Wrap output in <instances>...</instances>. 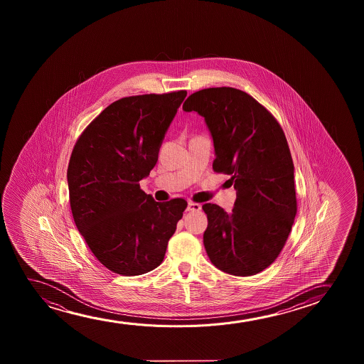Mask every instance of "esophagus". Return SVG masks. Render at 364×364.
Listing matches in <instances>:
<instances>
[{
    "label": "esophagus",
    "mask_w": 364,
    "mask_h": 364,
    "mask_svg": "<svg viewBox=\"0 0 364 364\" xmlns=\"http://www.w3.org/2000/svg\"><path fill=\"white\" fill-rule=\"evenodd\" d=\"M201 210V205L196 204V203H188V208H186V211H200Z\"/></svg>",
    "instance_id": "34e87169"
}]
</instances>
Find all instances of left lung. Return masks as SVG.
Wrapping results in <instances>:
<instances>
[{
	"label": "left lung",
	"mask_w": 364,
	"mask_h": 364,
	"mask_svg": "<svg viewBox=\"0 0 364 364\" xmlns=\"http://www.w3.org/2000/svg\"><path fill=\"white\" fill-rule=\"evenodd\" d=\"M183 110L204 117L214 141L213 168L230 175L236 190L230 214L219 205H203L206 254L226 274H259L284 249L297 213L284 130L257 100L230 87L195 92Z\"/></svg>",
	"instance_id": "left-lung-1"
}]
</instances>
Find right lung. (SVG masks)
I'll return each instance as SVG.
<instances>
[{
    "label": "right lung",
    "mask_w": 364,
    "mask_h": 364,
    "mask_svg": "<svg viewBox=\"0 0 364 364\" xmlns=\"http://www.w3.org/2000/svg\"><path fill=\"white\" fill-rule=\"evenodd\" d=\"M186 90L125 97L108 105L77 140L67 180L75 226L100 264L138 276L158 267L188 206L158 203L139 181L160 146Z\"/></svg>",
    "instance_id": "1"
}]
</instances>
